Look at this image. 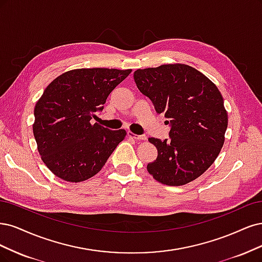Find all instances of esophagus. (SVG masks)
I'll return each instance as SVG.
<instances>
[{"instance_id":"34e87169","label":"esophagus","mask_w":262,"mask_h":262,"mask_svg":"<svg viewBox=\"0 0 262 262\" xmlns=\"http://www.w3.org/2000/svg\"><path fill=\"white\" fill-rule=\"evenodd\" d=\"M127 135L129 137H132V138H134V139H136V140H146L147 139V136L146 135H136V134H134V133H132V132H127Z\"/></svg>"}]
</instances>
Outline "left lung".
Instances as JSON below:
<instances>
[{
	"instance_id": "obj_1",
	"label": "left lung",
	"mask_w": 262,
	"mask_h": 262,
	"mask_svg": "<svg viewBox=\"0 0 262 262\" xmlns=\"http://www.w3.org/2000/svg\"><path fill=\"white\" fill-rule=\"evenodd\" d=\"M134 79L171 127L170 138H149L158 158L147 165L148 172L167 186L196 180L214 162L224 143L227 113L220 91L204 74L185 64L137 70Z\"/></svg>"
}]
</instances>
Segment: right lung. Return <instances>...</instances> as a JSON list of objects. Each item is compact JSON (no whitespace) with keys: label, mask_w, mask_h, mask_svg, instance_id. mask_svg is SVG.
<instances>
[{"label":"right lung","mask_w":262,"mask_h":262,"mask_svg":"<svg viewBox=\"0 0 262 262\" xmlns=\"http://www.w3.org/2000/svg\"><path fill=\"white\" fill-rule=\"evenodd\" d=\"M130 72L73 70L46 88L35 106L32 128L42 161L57 177L71 183L90 179L125 138L124 129L111 130L91 120Z\"/></svg>","instance_id":"right-lung-1"}]
</instances>
